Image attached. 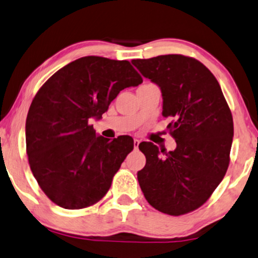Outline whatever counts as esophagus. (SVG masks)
Here are the masks:
<instances>
[{"instance_id":"1","label":"esophagus","mask_w":258,"mask_h":258,"mask_svg":"<svg viewBox=\"0 0 258 258\" xmlns=\"http://www.w3.org/2000/svg\"><path fill=\"white\" fill-rule=\"evenodd\" d=\"M139 140L138 139H135V142H133V144H135V150H137L138 149V146H139Z\"/></svg>"}]
</instances>
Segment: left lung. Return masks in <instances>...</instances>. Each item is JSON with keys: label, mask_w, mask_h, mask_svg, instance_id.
Returning a JSON list of instances; mask_svg holds the SVG:
<instances>
[{"label": "left lung", "mask_w": 258, "mask_h": 258, "mask_svg": "<svg viewBox=\"0 0 258 258\" xmlns=\"http://www.w3.org/2000/svg\"><path fill=\"white\" fill-rule=\"evenodd\" d=\"M160 87L163 115L171 116L174 151L139 144L146 165L138 181L158 211L180 216L202 207L218 186L230 161L233 121L217 79L194 57L179 54L132 60Z\"/></svg>", "instance_id": "left-lung-1"}]
</instances>
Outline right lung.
Returning <instances> with one entry per match:
<instances>
[{
  "instance_id": "right-lung-1",
  "label": "right lung",
  "mask_w": 258,
  "mask_h": 258,
  "mask_svg": "<svg viewBox=\"0 0 258 258\" xmlns=\"http://www.w3.org/2000/svg\"><path fill=\"white\" fill-rule=\"evenodd\" d=\"M143 82L128 61L85 56L66 64L39 89L26 120L30 170L53 203L77 210L107 194L133 139L95 135L89 119H100L127 87Z\"/></svg>"
}]
</instances>
